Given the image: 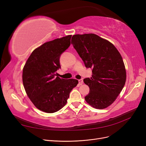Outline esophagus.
I'll return each instance as SVG.
<instances>
[{
    "instance_id": "1",
    "label": "esophagus",
    "mask_w": 146,
    "mask_h": 146,
    "mask_svg": "<svg viewBox=\"0 0 146 146\" xmlns=\"http://www.w3.org/2000/svg\"><path fill=\"white\" fill-rule=\"evenodd\" d=\"M83 83V79H79V85H82V84Z\"/></svg>"
}]
</instances>
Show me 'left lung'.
<instances>
[{"mask_svg": "<svg viewBox=\"0 0 146 146\" xmlns=\"http://www.w3.org/2000/svg\"><path fill=\"white\" fill-rule=\"evenodd\" d=\"M72 44L86 68L92 69L90 78L83 82L90 90L86 101L96 109H104L115 100L126 80L123 60L110 41L94 34L74 35Z\"/></svg>", "mask_w": 146, "mask_h": 146, "instance_id": "obj_1", "label": "left lung"}]
</instances>
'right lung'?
Returning <instances> with one entry per match:
<instances>
[{"instance_id": "add662e5", "label": "right lung", "mask_w": 146, "mask_h": 146, "mask_svg": "<svg viewBox=\"0 0 146 146\" xmlns=\"http://www.w3.org/2000/svg\"><path fill=\"white\" fill-rule=\"evenodd\" d=\"M72 35L43 44L30 55L23 69L22 81L26 93L36 108L54 113L66 104L76 79L56 77L61 68L60 58L71 44Z\"/></svg>"}]
</instances>
